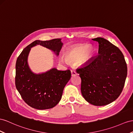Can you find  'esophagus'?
I'll return each instance as SVG.
<instances>
[{"label": "esophagus", "instance_id": "34e87169", "mask_svg": "<svg viewBox=\"0 0 133 133\" xmlns=\"http://www.w3.org/2000/svg\"><path fill=\"white\" fill-rule=\"evenodd\" d=\"M77 75V73L75 72V71H71V76H75Z\"/></svg>", "mask_w": 133, "mask_h": 133}]
</instances>
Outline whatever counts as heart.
Listing matches in <instances>:
<instances>
[{"label": "heart", "mask_w": 133, "mask_h": 133, "mask_svg": "<svg viewBox=\"0 0 133 133\" xmlns=\"http://www.w3.org/2000/svg\"><path fill=\"white\" fill-rule=\"evenodd\" d=\"M94 50L93 48L89 46L87 44L77 45L71 48L65 54V58H61L62 62L71 63L76 62L80 61V64H85L89 62L92 57Z\"/></svg>", "instance_id": "b5f03b06"}]
</instances>
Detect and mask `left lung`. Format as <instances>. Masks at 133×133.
<instances>
[{"label": "left lung", "mask_w": 133, "mask_h": 133, "mask_svg": "<svg viewBox=\"0 0 133 133\" xmlns=\"http://www.w3.org/2000/svg\"><path fill=\"white\" fill-rule=\"evenodd\" d=\"M92 40L99 44L98 55L76 72L81 79V91L84 99L91 104L102 106L120 96L128 69L123 54L117 46L103 37Z\"/></svg>", "instance_id": "1"}]
</instances>
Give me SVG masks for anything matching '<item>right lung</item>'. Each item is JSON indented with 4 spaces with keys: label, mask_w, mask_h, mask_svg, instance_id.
Returning <instances> with one entry per match:
<instances>
[{
    "label": "right lung",
    "mask_w": 133,
    "mask_h": 133,
    "mask_svg": "<svg viewBox=\"0 0 133 133\" xmlns=\"http://www.w3.org/2000/svg\"><path fill=\"white\" fill-rule=\"evenodd\" d=\"M63 44L61 39L37 40L27 46L17 58L16 87L23 101L30 107L37 110H46L56 106L61 101L64 88L71 76L69 70L61 71L55 67L45 72H34L28 63L31 48L39 45L53 51L58 56Z\"/></svg>",
    "instance_id": "1"
}]
</instances>
